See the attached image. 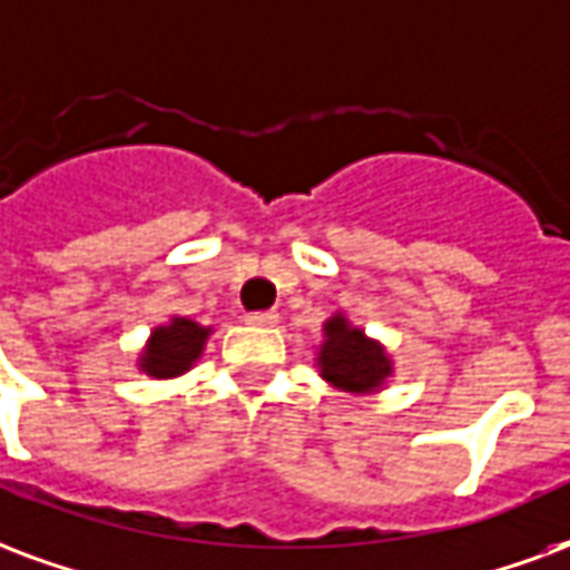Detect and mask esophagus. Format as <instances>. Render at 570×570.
<instances>
[{
	"label": "esophagus",
	"instance_id": "esophagus-1",
	"mask_svg": "<svg viewBox=\"0 0 570 570\" xmlns=\"http://www.w3.org/2000/svg\"><path fill=\"white\" fill-rule=\"evenodd\" d=\"M247 323H250V326H274V323H277V314H274V311H253V314H247Z\"/></svg>",
	"mask_w": 570,
	"mask_h": 570
}]
</instances>
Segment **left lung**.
Returning a JSON list of instances; mask_svg holds the SVG:
<instances>
[{
  "label": "left lung",
  "mask_w": 570,
  "mask_h": 570,
  "mask_svg": "<svg viewBox=\"0 0 570 570\" xmlns=\"http://www.w3.org/2000/svg\"><path fill=\"white\" fill-rule=\"evenodd\" d=\"M317 365L323 381L353 395L383 390V383L392 377V360L381 341H371L344 314L326 320Z\"/></svg>",
  "instance_id": "8db88e82"
}]
</instances>
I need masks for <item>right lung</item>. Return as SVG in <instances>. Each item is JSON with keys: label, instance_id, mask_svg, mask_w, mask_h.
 <instances>
[{"label": "right lung", "instance_id": "add662e5", "mask_svg": "<svg viewBox=\"0 0 570 570\" xmlns=\"http://www.w3.org/2000/svg\"><path fill=\"white\" fill-rule=\"evenodd\" d=\"M210 328L199 326L187 317H171L166 326H156L147 338V347L138 356V371L156 381H168L189 371L199 362Z\"/></svg>", "mask_w": 570, "mask_h": 570}]
</instances>
